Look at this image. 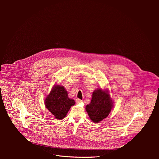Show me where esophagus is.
<instances>
[{
  "instance_id": "34e87169",
  "label": "esophagus",
  "mask_w": 159,
  "mask_h": 159,
  "mask_svg": "<svg viewBox=\"0 0 159 159\" xmlns=\"http://www.w3.org/2000/svg\"><path fill=\"white\" fill-rule=\"evenodd\" d=\"M82 102V101L80 100V99H76V102H77V103H81Z\"/></svg>"
}]
</instances>
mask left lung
<instances>
[{"label":"left lung","instance_id":"1","mask_svg":"<svg viewBox=\"0 0 159 159\" xmlns=\"http://www.w3.org/2000/svg\"><path fill=\"white\" fill-rule=\"evenodd\" d=\"M114 106L107 89L99 88L93 93V97L85 110L89 118L94 123H99L107 118Z\"/></svg>","mask_w":159,"mask_h":159}]
</instances>
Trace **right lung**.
<instances>
[{
    "label": "right lung",
    "instance_id": "1",
    "mask_svg": "<svg viewBox=\"0 0 159 159\" xmlns=\"http://www.w3.org/2000/svg\"><path fill=\"white\" fill-rule=\"evenodd\" d=\"M75 102L68 96L66 90L63 85L55 84L50 94L44 99L47 109L57 120L63 119Z\"/></svg>",
    "mask_w": 159,
    "mask_h": 159
}]
</instances>
